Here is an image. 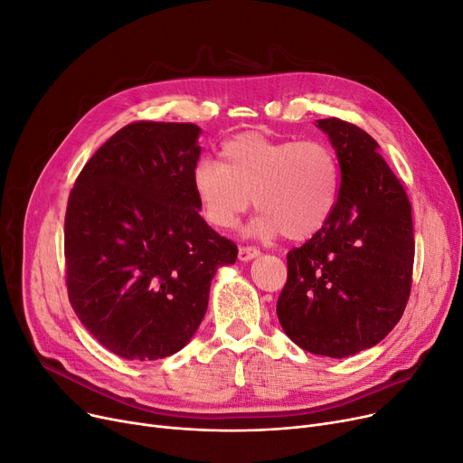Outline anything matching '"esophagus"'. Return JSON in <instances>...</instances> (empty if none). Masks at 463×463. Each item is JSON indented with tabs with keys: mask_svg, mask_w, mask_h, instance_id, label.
<instances>
[{
	"mask_svg": "<svg viewBox=\"0 0 463 463\" xmlns=\"http://www.w3.org/2000/svg\"><path fill=\"white\" fill-rule=\"evenodd\" d=\"M259 255V250L255 246H240L238 248V257L240 260H251Z\"/></svg>",
	"mask_w": 463,
	"mask_h": 463,
	"instance_id": "1",
	"label": "esophagus"
}]
</instances>
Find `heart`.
<instances>
[{"label": "heart", "mask_w": 463, "mask_h": 463, "mask_svg": "<svg viewBox=\"0 0 463 463\" xmlns=\"http://www.w3.org/2000/svg\"><path fill=\"white\" fill-rule=\"evenodd\" d=\"M200 212L215 229H232L255 198V236L307 240L324 229L340 194L338 158L321 139H272L238 134L223 144L219 163L200 160L193 170Z\"/></svg>", "instance_id": "1"}]
</instances>
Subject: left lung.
<instances>
[{"label":"left lung","instance_id":"1","mask_svg":"<svg viewBox=\"0 0 463 463\" xmlns=\"http://www.w3.org/2000/svg\"><path fill=\"white\" fill-rule=\"evenodd\" d=\"M336 151L340 194L329 223L288 253L276 314L297 346L348 357L378 345L412 286V210L378 144L336 117L317 120Z\"/></svg>","mask_w":463,"mask_h":463}]
</instances>
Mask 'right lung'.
I'll list each match as a JSON object with an SVG mask.
<instances>
[{
  "label": "right lung",
  "mask_w": 463,
  "mask_h": 463,
  "mask_svg": "<svg viewBox=\"0 0 463 463\" xmlns=\"http://www.w3.org/2000/svg\"><path fill=\"white\" fill-rule=\"evenodd\" d=\"M200 132L193 123L127 125L90 156L68 198L70 303L125 359L182 350L206 314L215 270L238 255L198 212Z\"/></svg>",
  "instance_id": "1"
}]
</instances>
